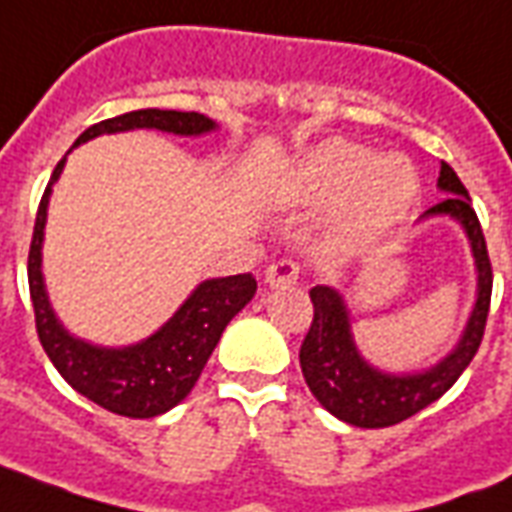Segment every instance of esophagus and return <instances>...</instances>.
Segmentation results:
<instances>
[{
	"label": "esophagus",
	"mask_w": 512,
	"mask_h": 512,
	"mask_svg": "<svg viewBox=\"0 0 512 512\" xmlns=\"http://www.w3.org/2000/svg\"><path fill=\"white\" fill-rule=\"evenodd\" d=\"M301 274V268L295 260H279L274 266L266 268V285L268 287H290Z\"/></svg>",
	"instance_id": "esophagus-1"
}]
</instances>
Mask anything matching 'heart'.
<instances>
[{
	"label": "heart",
	"instance_id": "heart-1",
	"mask_svg": "<svg viewBox=\"0 0 512 512\" xmlns=\"http://www.w3.org/2000/svg\"><path fill=\"white\" fill-rule=\"evenodd\" d=\"M352 181V211L369 222H388L410 206L418 179L404 157L369 151L358 143L333 140L314 149L295 170V187L306 198H328Z\"/></svg>",
	"mask_w": 512,
	"mask_h": 512
}]
</instances>
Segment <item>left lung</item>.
<instances>
[{"instance_id": "8db88e82", "label": "left lung", "mask_w": 512, "mask_h": 512, "mask_svg": "<svg viewBox=\"0 0 512 512\" xmlns=\"http://www.w3.org/2000/svg\"><path fill=\"white\" fill-rule=\"evenodd\" d=\"M437 187L445 198L437 206L423 211L420 219L450 217L464 227L472 246L475 271H478V301L472 306L467 328L453 350L431 369L410 374H388L374 369L358 350L352 339L350 312L339 290L317 285L309 290L314 306V320L309 325L304 344H301V372L314 393V399L325 410L350 426L361 429H385L393 423L412 418L415 412L437 401L450 385L467 369L486 331L488 304H491V260H488L486 236L472 208L467 187L461 184L456 170L448 162L439 168Z\"/></svg>"}]
</instances>
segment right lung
Wrapping results in <instances>:
<instances>
[{
  "label": "right lung",
  "instance_id": "right-lung-1",
  "mask_svg": "<svg viewBox=\"0 0 512 512\" xmlns=\"http://www.w3.org/2000/svg\"><path fill=\"white\" fill-rule=\"evenodd\" d=\"M127 130H162L173 135H206L217 130V121L203 113L160 111V108H143V111L121 113L113 119L94 124L75 146L97 135ZM64 160L54 168V176L43 192L37 219H34L32 246H29V293H32L34 323L37 336L43 344L45 355L51 358L56 372L73 385L75 391L86 396L102 410L116 412L124 418H154L162 412L173 410L187 393L195 388L203 366L217 347L219 336L227 323L244 309L257 290L252 274L222 276L200 282L179 312L143 339L130 347H100V344L83 342L67 331L51 309L43 282V236L45 217H48V198L56 179L62 176Z\"/></svg>",
  "mask_w": 512,
  "mask_h": 512
}]
</instances>
